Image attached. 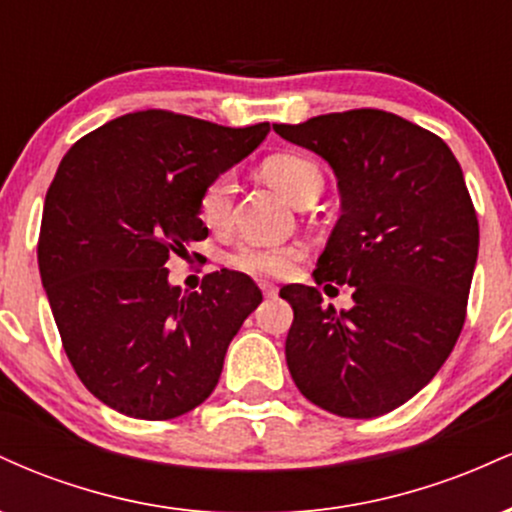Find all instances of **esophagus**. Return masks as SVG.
Returning <instances> with one entry per match:
<instances>
[{"label":"esophagus","instance_id":"34e87169","mask_svg":"<svg viewBox=\"0 0 512 512\" xmlns=\"http://www.w3.org/2000/svg\"><path fill=\"white\" fill-rule=\"evenodd\" d=\"M260 289H262V293H264V296H267V298H274L276 293H279V289H276L274 284H269V281H260Z\"/></svg>","mask_w":512,"mask_h":512}]
</instances>
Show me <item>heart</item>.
<instances>
[{
    "mask_svg": "<svg viewBox=\"0 0 512 512\" xmlns=\"http://www.w3.org/2000/svg\"><path fill=\"white\" fill-rule=\"evenodd\" d=\"M262 173L267 175L269 182H274L293 204L303 202L305 197L320 195L322 185V170L317 168L315 161L301 154H274L264 158ZM233 195H236V180L231 173L214 175L207 185L199 192L197 211L199 219L207 223L214 231L228 226L233 211ZM305 250L298 243H260V240H243L238 248L228 255L231 267L252 276H279L291 274L296 264L303 260Z\"/></svg>",
    "mask_w": 512,
    "mask_h": 512,
    "instance_id": "b5f03b06",
    "label": "heart"
}]
</instances>
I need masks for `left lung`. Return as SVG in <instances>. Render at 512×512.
Wrapping results in <instances>:
<instances>
[{"label": "left lung", "mask_w": 512, "mask_h": 512, "mask_svg": "<svg viewBox=\"0 0 512 512\" xmlns=\"http://www.w3.org/2000/svg\"><path fill=\"white\" fill-rule=\"evenodd\" d=\"M274 132L337 175L342 216L315 284L355 286V305L342 314L321 305L316 286L281 289L293 308V383L346 419L387 414L431 383L467 317L479 221L460 163L438 134L375 108Z\"/></svg>", "instance_id": "8db88e82"}]
</instances>
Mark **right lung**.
I'll list each match as a JSON object with an SVG mask.
<instances>
[{"mask_svg": "<svg viewBox=\"0 0 512 512\" xmlns=\"http://www.w3.org/2000/svg\"><path fill=\"white\" fill-rule=\"evenodd\" d=\"M267 132L269 122L236 129L139 110L62 158L45 195L40 279L76 375L120 414L166 421L199 407L260 305L250 276L221 269L182 293L166 262L207 238L199 192Z\"/></svg>", "mask_w": 512, "mask_h": 512, "instance_id": "1", "label": "right lung"}]
</instances>
